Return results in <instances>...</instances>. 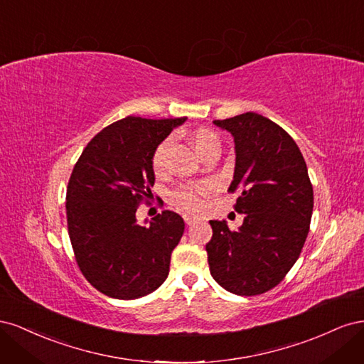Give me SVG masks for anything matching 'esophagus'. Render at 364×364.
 <instances>
[{"instance_id":"34e87169","label":"esophagus","mask_w":364,"mask_h":364,"mask_svg":"<svg viewBox=\"0 0 364 364\" xmlns=\"http://www.w3.org/2000/svg\"><path fill=\"white\" fill-rule=\"evenodd\" d=\"M183 220H185V223L188 225V226H191V225H194L197 220H196V217H191V215H188V214H185L183 215Z\"/></svg>"}]
</instances>
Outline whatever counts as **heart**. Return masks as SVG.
<instances>
[{"mask_svg":"<svg viewBox=\"0 0 364 364\" xmlns=\"http://www.w3.org/2000/svg\"><path fill=\"white\" fill-rule=\"evenodd\" d=\"M173 138H165L161 141L158 147L153 151L151 156V168L155 171L156 176H164L167 171V158H168V150L171 147ZM193 142L197 149V151L203 156L208 150L214 147H218V138L214 132L208 129H199L193 134ZM214 193V185L209 182L202 183H194V185H185L182 188L176 190L173 194L174 203L183 211L191 213V214H199L203 211L205 208V199Z\"/></svg>","mask_w":364,"mask_h":364,"instance_id":"1","label":"heart"}]
</instances>
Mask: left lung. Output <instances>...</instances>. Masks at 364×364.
<instances>
[{
  "label": "left lung",
  "instance_id": "left-lung-1",
  "mask_svg": "<svg viewBox=\"0 0 364 364\" xmlns=\"http://www.w3.org/2000/svg\"><path fill=\"white\" fill-rule=\"evenodd\" d=\"M214 124L235 141L228 191H240L234 208L245 220L238 230L209 222V270L230 293L262 294L277 287L301 255L313 214V185L299 147L272 119L246 112Z\"/></svg>",
  "mask_w": 364,
  "mask_h": 364
}]
</instances>
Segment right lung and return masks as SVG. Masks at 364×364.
I'll use <instances>...</instances> for the list:
<instances>
[{"mask_svg":"<svg viewBox=\"0 0 364 364\" xmlns=\"http://www.w3.org/2000/svg\"><path fill=\"white\" fill-rule=\"evenodd\" d=\"M182 118L126 117L87 142L67 188V222L75 262L94 289L114 299H138L161 287L183 218L165 209L150 226L136 223L155 183L153 151Z\"/></svg>","mask_w":364,"mask_h":364,"instance_id":"right-lung-1","label":"right lung"}]
</instances>
